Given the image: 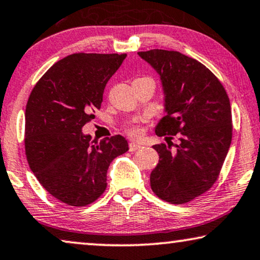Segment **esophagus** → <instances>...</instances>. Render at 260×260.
<instances>
[{
    "mask_svg": "<svg viewBox=\"0 0 260 260\" xmlns=\"http://www.w3.org/2000/svg\"><path fill=\"white\" fill-rule=\"evenodd\" d=\"M142 147V145L140 144H135V142H131L129 144V152H135V151H139Z\"/></svg>",
    "mask_w": 260,
    "mask_h": 260,
    "instance_id": "34e87169",
    "label": "esophagus"
}]
</instances>
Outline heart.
Returning <instances> with one entry per match:
<instances>
[{"label":"heart","mask_w":260,"mask_h":260,"mask_svg":"<svg viewBox=\"0 0 260 260\" xmlns=\"http://www.w3.org/2000/svg\"><path fill=\"white\" fill-rule=\"evenodd\" d=\"M126 133L129 135L131 138L133 139H139L142 137V134H144V128L140 126V123L135 122V123H131L126 127Z\"/></svg>","instance_id":"1"}]
</instances>
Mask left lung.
<instances>
[{"label":"left lung","instance_id":"1","mask_svg":"<svg viewBox=\"0 0 260 260\" xmlns=\"http://www.w3.org/2000/svg\"><path fill=\"white\" fill-rule=\"evenodd\" d=\"M160 75L167 114L155 127L159 137L178 135L154 145L159 164L151 173L152 191L180 205L208 191L219 177L232 140L230 99L217 76L194 58L174 50L139 52Z\"/></svg>","mask_w":260,"mask_h":260}]
</instances>
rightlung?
Wrapping results in <instances>:
<instances>
[{
    "mask_svg": "<svg viewBox=\"0 0 260 260\" xmlns=\"http://www.w3.org/2000/svg\"><path fill=\"white\" fill-rule=\"evenodd\" d=\"M126 54L76 53L39 80L25 107L24 148L29 167L49 194L81 207L100 198L107 170L128 151L121 135L90 142L82 127L100 109L106 83Z\"/></svg>",
    "mask_w": 260,
    "mask_h": 260,
    "instance_id": "obj_1",
    "label": "right lung"
}]
</instances>
